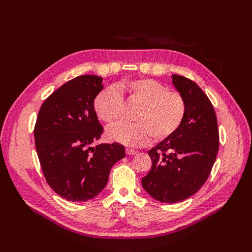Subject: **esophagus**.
Listing matches in <instances>:
<instances>
[{
  "mask_svg": "<svg viewBox=\"0 0 252 252\" xmlns=\"http://www.w3.org/2000/svg\"><path fill=\"white\" fill-rule=\"evenodd\" d=\"M126 154H127L128 156H133V155H135V154H136V151H135V150H133V149L126 148Z\"/></svg>",
  "mask_w": 252,
  "mask_h": 252,
  "instance_id": "34e87169",
  "label": "esophagus"
}]
</instances>
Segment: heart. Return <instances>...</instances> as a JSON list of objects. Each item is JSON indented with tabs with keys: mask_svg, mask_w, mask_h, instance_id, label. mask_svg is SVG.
Returning a JSON list of instances; mask_svg holds the SVG:
<instances>
[{
	"mask_svg": "<svg viewBox=\"0 0 252 252\" xmlns=\"http://www.w3.org/2000/svg\"><path fill=\"white\" fill-rule=\"evenodd\" d=\"M120 88L126 90L131 100L142 104L135 114L138 123L119 122L111 125L107 128L108 139L126 146L141 147L150 142L151 136L162 141L178 130L186 112L185 100L178 91L168 90L164 84L152 79L125 81ZM123 106V97L116 87H106L94 102L96 116L105 123L118 120Z\"/></svg>",
	"mask_w": 252,
	"mask_h": 252,
	"instance_id": "obj_1",
	"label": "heart"
}]
</instances>
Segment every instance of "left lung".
Returning <instances> with one entry per match:
<instances>
[{
    "label": "left lung",
    "mask_w": 252,
    "mask_h": 252,
    "mask_svg": "<svg viewBox=\"0 0 252 252\" xmlns=\"http://www.w3.org/2000/svg\"><path fill=\"white\" fill-rule=\"evenodd\" d=\"M172 84L185 100V117L177 131L148 151L151 169L142 179L143 188L163 203L182 202L199 191L219 150L218 121L208 96L182 75L172 74Z\"/></svg>",
    "instance_id": "1"
}]
</instances>
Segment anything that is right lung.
Instances as JSON below:
<instances>
[{
    "mask_svg": "<svg viewBox=\"0 0 252 252\" xmlns=\"http://www.w3.org/2000/svg\"><path fill=\"white\" fill-rule=\"evenodd\" d=\"M102 82L93 74L68 81L37 114L34 142L43 174L53 191L71 202L94 199L107 184L111 167L125 158L119 143L91 146L103 133L94 107Z\"/></svg>",
    "mask_w": 252,
    "mask_h": 252,
    "instance_id": "obj_1",
    "label": "right lung"
}]
</instances>
